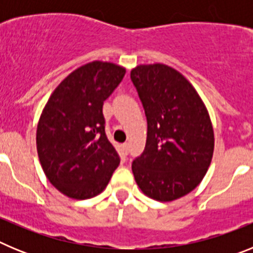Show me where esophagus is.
Instances as JSON below:
<instances>
[{
	"mask_svg": "<svg viewBox=\"0 0 253 253\" xmlns=\"http://www.w3.org/2000/svg\"><path fill=\"white\" fill-rule=\"evenodd\" d=\"M122 149H123V152H124L125 154H128V152H129L128 143H124V144H123V146H122Z\"/></svg>",
	"mask_w": 253,
	"mask_h": 253,
	"instance_id": "obj_1",
	"label": "esophagus"
}]
</instances>
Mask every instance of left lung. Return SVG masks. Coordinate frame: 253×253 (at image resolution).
I'll return each mask as SVG.
<instances>
[{"mask_svg":"<svg viewBox=\"0 0 253 253\" xmlns=\"http://www.w3.org/2000/svg\"><path fill=\"white\" fill-rule=\"evenodd\" d=\"M130 78L148 125L146 148L131 165L134 178L147 196L172 202L193 191L209 169V114L191 84L166 64L138 66Z\"/></svg>","mask_w":253,"mask_h":253,"instance_id":"8db88e82","label":"left lung"}]
</instances>
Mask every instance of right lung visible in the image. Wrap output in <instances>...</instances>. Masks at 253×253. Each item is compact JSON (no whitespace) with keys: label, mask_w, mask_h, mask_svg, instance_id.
Returning <instances> with one entry per match:
<instances>
[{"label":"right lung","mask_w":253,"mask_h":253,"mask_svg":"<svg viewBox=\"0 0 253 253\" xmlns=\"http://www.w3.org/2000/svg\"><path fill=\"white\" fill-rule=\"evenodd\" d=\"M125 68L95 60L73 71L49 97L39 119L37 149L50 184L72 199L99 195L120 157L105 134L102 105Z\"/></svg>","instance_id":"1"}]
</instances>
